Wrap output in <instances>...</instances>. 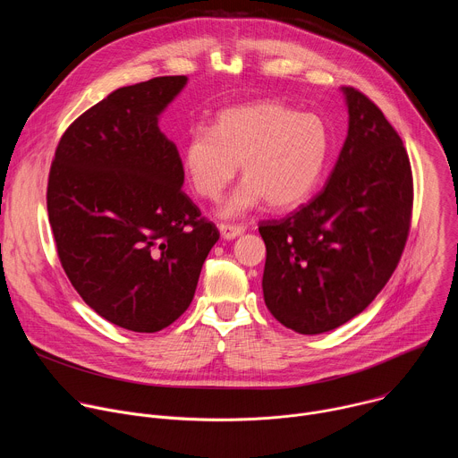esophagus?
Returning <instances> with one entry per match:
<instances>
[{
  "label": "esophagus",
  "mask_w": 458,
  "mask_h": 458,
  "mask_svg": "<svg viewBox=\"0 0 458 458\" xmlns=\"http://www.w3.org/2000/svg\"><path fill=\"white\" fill-rule=\"evenodd\" d=\"M219 230H221L225 239H233V237L241 235L246 230V226L244 225H233V223H219Z\"/></svg>",
  "instance_id": "34e87169"
}]
</instances>
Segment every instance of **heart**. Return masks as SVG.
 Here are the masks:
<instances>
[{"label": "heart", "instance_id": "heart-1", "mask_svg": "<svg viewBox=\"0 0 458 458\" xmlns=\"http://www.w3.org/2000/svg\"><path fill=\"white\" fill-rule=\"evenodd\" d=\"M330 152V134L315 114L260 101L223 110L212 128L193 126L182 147V165L193 191L217 199L241 165L244 182L225 203L239 216L265 201L272 208L301 203L317 184Z\"/></svg>", "mask_w": 458, "mask_h": 458}]
</instances>
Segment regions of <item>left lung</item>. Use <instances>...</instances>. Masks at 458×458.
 Listing matches in <instances>:
<instances>
[{
	"label": "left lung",
	"instance_id": "left-lung-1",
	"mask_svg": "<svg viewBox=\"0 0 458 458\" xmlns=\"http://www.w3.org/2000/svg\"><path fill=\"white\" fill-rule=\"evenodd\" d=\"M343 90L350 128L330 179L299 210L259 223L265 302L302 335L335 330L366 310L395 272L411 228L404 143L366 94Z\"/></svg>",
	"mask_w": 458,
	"mask_h": 458
}]
</instances>
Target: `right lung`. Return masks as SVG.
<instances>
[{
    "mask_svg": "<svg viewBox=\"0 0 458 458\" xmlns=\"http://www.w3.org/2000/svg\"><path fill=\"white\" fill-rule=\"evenodd\" d=\"M186 85L121 87L61 136L47 210L59 263L81 299L119 328L154 334L190 306L217 226L182 191L177 147L157 117Z\"/></svg>",
    "mask_w": 458,
    "mask_h": 458,
    "instance_id": "add662e5",
    "label": "right lung"
}]
</instances>
